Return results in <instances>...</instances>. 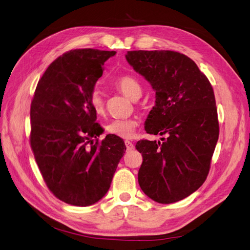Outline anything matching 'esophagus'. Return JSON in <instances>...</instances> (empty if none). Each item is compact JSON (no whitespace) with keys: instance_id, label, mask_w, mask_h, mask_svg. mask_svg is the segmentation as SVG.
I'll return each mask as SVG.
<instances>
[{"instance_id":"34e87169","label":"esophagus","mask_w":250,"mask_h":250,"mask_svg":"<svg viewBox=\"0 0 250 250\" xmlns=\"http://www.w3.org/2000/svg\"><path fill=\"white\" fill-rule=\"evenodd\" d=\"M125 146H126L127 150L134 149V145L132 144V142H130V141H125Z\"/></svg>"}]
</instances>
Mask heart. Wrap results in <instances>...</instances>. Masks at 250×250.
Masks as SVG:
<instances>
[{
  "mask_svg": "<svg viewBox=\"0 0 250 250\" xmlns=\"http://www.w3.org/2000/svg\"><path fill=\"white\" fill-rule=\"evenodd\" d=\"M113 85L129 99L135 101L142 96V85L137 78L130 75L120 76L113 82ZM89 104L97 115H103L105 112V101L99 90L94 89L89 95ZM138 122L134 119H116L106 125V131L116 137L129 139L137 128Z\"/></svg>",
  "mask_w": 250,
  "mask_h": 250,
  "instance_id": "b5f03b06",
  "label": "heart"
}]
</instances>
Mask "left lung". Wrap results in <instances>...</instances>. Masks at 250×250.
Returning a JSON list of instances; mask_svg holds the SVG:
<instances>
[{
    "instance_id": "8db88e82",
    "label": "left lung",
    "mask_w": 250,
    "mask_h": 250,
    "mask_svg": "<svg viewBox=\"0 0 250 250\" xmlns=\"http://www.w3.org/2000/svg\"><path fill=\"white\" fill-rule=\"evenodd\" d=\"M135 72L155 92L145 130L166 134L162 143L142 140L139 184L149 198L173 203L202 186L209 171L219 137L213 87L191 58L175 51H128L125 55Z\"/></svg>"
}]
</instances>
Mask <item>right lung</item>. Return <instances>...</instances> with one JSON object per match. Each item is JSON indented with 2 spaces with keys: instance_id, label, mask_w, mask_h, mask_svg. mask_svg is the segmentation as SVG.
Segmentation results:
<instances>
[{
  "instance_id": "obj_1",
  "label": "right lung",
  "mask_w": 250,
  "mask_h": 250,
  "mask_svg": "<svg viewBox=\"0 0 250 250\" xmlns=\"http://www.w3.org/2000/svg\"><path fill=\"white\" fill-rule=\"evenodd\" d=\"M115 51L76 49L55 59L43 73L30 109V144L42 178L53 195L88 207L107 193L125 153L122 139L107 134L89 104V95Z\"/></svg>"
}]
</instances>
